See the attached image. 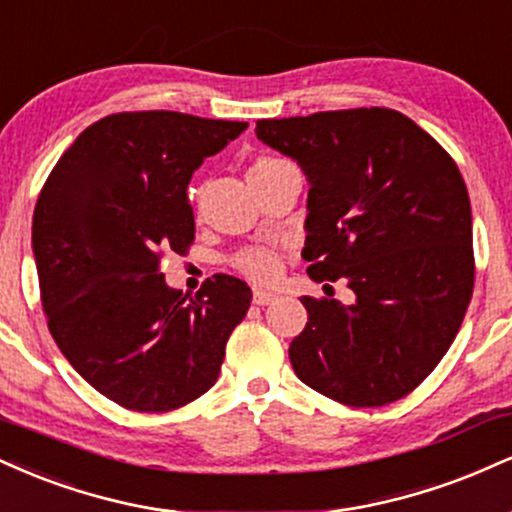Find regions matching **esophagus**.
Segmentation results:
<instances>
[{"label":"esophagus","mask_w":512,"mask_h":512,"mask_svg":"<svg viewBox=\"0 0 512 512\" xmlns=\"http://www.w3.org/2000/svg\"><path fill=\"white\" fill-rule=\"evenodd\" d=\"M274 300H276V293L262 291V288H255V291H252V303L255 305H269L274 303Z\"/></svg>","instance_id":"obj_1"}]
</instances>
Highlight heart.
Here are the masks:
<instances>
[{
	"label": "heart",
	"mask_w": 512,
	"mask_h": 512,
	"mask_svg": "<svg viewBox=\"0 0 512 512\" xmlns=\"http://www.w3.org/2000/svg\"><path fill=\"white\" fill-rule=\"evenodd\" d=\"M281 162L283 159H279V157H269V155L257 157L255 162L250 164L248 178L264 174V171L274 169V166ZM233 267H236L240 274H245L252 281L269 283V281H274L281 272V252L272 248V245H255V248H245V250H240L236 257H233Z\"/></svg>",
	"instance_id": "1"
}]
</instances>
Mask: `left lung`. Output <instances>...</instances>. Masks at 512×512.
Listing matches in <instances>:
<instances>
[{"instance_id":"1","label":"left lung","mask_w":512,"mask_h":512,"mask_svg":"<svg viewBox=\"0 0 512 512\" xmlns=\"http://www.w3.org/2000/svg\"><path fill=\"white\" fill-rule=\"evenodd\" d=\"M255 133L310 181V279H346L355 293L353 305L300 298L295 374L350 408L408 396L451 348L472 298V212L458 164L386 107L264 119Z\"/></svg>"}]
</instances>
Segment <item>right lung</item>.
Returning <instances> with one entry per match:
<instances>
[{
	"instance_id": "obj_1",
	"label": "right lung",
	"mask_w": 512,
	"mask_h": 512,
	"mask_svg": "<svg viewBox=\"0 0 512 512\" xmlns=\"http://www.w3.org/2000/svg\"><path fill=\"white\" fill-rule=\"evenodd\" d=\"M245 121L181 112L109 114L61 155L33 214L49 334L92 389L121 408L169 412L217 381L252 293L217 274L195 298L166 286V252L195 240L188 183Z\"/></svg>"
}]
</instances>
